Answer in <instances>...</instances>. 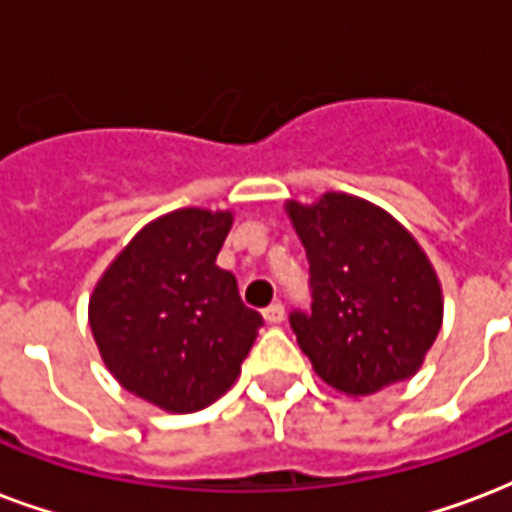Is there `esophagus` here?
Here are the masks:
<instances>
[{
    "mask_svg": "<svg viewBox=\"0 0 512 512\" xmlns=\"http://www.w3.org/2000/svg\"><path fill=\"white\" fill-rule=\"evenodd\" d=\"M263 318H266L268 323H282L285 321V307H282L279 301H274V304H268L266 310H263Z\"/></svg>",
    "mask_w": 512,
    "mask_h": 512,
    "instance_id": "1",
    "label": "esophagus"
}]
</instances>
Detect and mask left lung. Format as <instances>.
I'll list each match as a JSON object with an SVG mask.
<instances>
[{
	"mask_svg": "<svg viewBox=\"0 0 512 512\" xmlns=\"http://www.w3.org/2000/svg\"><path fill=\"white\" fill-rule=\"evenodd\" d=\"M310 260V312L290 329L315 373L345 395H373L419 370L441 329V285L414 235L384 208L329 191L288 202Z\"/></svg>",
	"mask_w": 512,
	"mask_h": 512,
	"instance_id": "obj_1",
	"label": "left lung"
}]
</instances>
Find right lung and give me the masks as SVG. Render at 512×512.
Listing matches in <instances>:
<instances>
[{
	"label": "right lung",
	"mask_w": 512,
	"mask_h": 512,
	"mask_svg": "<svg viewBox=\"0 0 512 512\" xmlns=\"http://www.w3.org/2000/svg\"><path fill=\"white\" fill-rule=\"evenodd\" d=\"M230 211L180 208L142 227L90 299V329L128 392L175 414L211 406L235 384L263 326L216 255Z\"/></svg>",
	"instance_id": "right-lung-1"
}]
</instances>
